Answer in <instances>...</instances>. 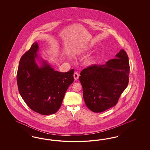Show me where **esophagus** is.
Instances as JSON below:
<instances>
[{
    "instance_id": "esophagus-1",
    "label": "esophagus",
    "mask_w": 150,
    "mask_h": 150,
    "mask_svg": "<svg viewBox=\"0 0 150 150\" xmlns=\"http://www.w3.org/2000/svg\"><path fill=\"white\" fill-rule=\"evenodd\" d=\"M79 74L77 72H75V73L74 74V79L75 80H77L79 79Z\"/></svg>"
}]
</instances>
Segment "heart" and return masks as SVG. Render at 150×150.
Wrapping results in <instances>:
<instances>
[{"label":"heart","mask_w":150,"mask_h":150,"mask_svg":"<svg viewBox=\"0 0 150 150\" xmlns=\"http://www.w3.org/2000/svg\"><path fill=\"white\" fill-rule=\"evenodd\" d=\"M92 63H95V61H94V60H92Z\"/></svg>","instance_id":"heart-1"}]
</instances>
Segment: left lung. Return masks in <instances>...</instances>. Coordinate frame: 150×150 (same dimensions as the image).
Returning a JSON list of instances; mask_svg holds the SVG:
<instances>
[{
    "instance_id": "obj_1",
    "label": "left lung",
    "mask_w": 150,
    "mask_h": 150,
    "mask_svg": "<svg viewBox=\"0 0 150 150\" xmlns=\"http://www.w3.org/2000/svg\"><path fill=\"white\" fill-rule=\"evenodd\" d=\"M103 65H92L82 70L79 77L88 108L100 113L117 105L129 82L130 66L126 52L121 50Z\"/></svg>"
}]
</instances>
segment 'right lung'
Here are the masks:
<instances>
[{
    "instance_id": "right-lung-1",
    "label": "right lung",
    "mask_w": 150,
    "mask_h": 150,
    "mask_svg": "<svg viewBox=\"0 0 150 150\" xmlns=\"http://www.w3.org/2000/svg\"><path fill=\"white\" fill-rule=\"evenodd\" d=\"M39 47L34 42L21 57L17 73L19 93L32 110L42 115L54 114L60 108L65 93L74 82V70L55 71L45 60L40 67L36 62Z\"/></svg>"
}]
</instances>
